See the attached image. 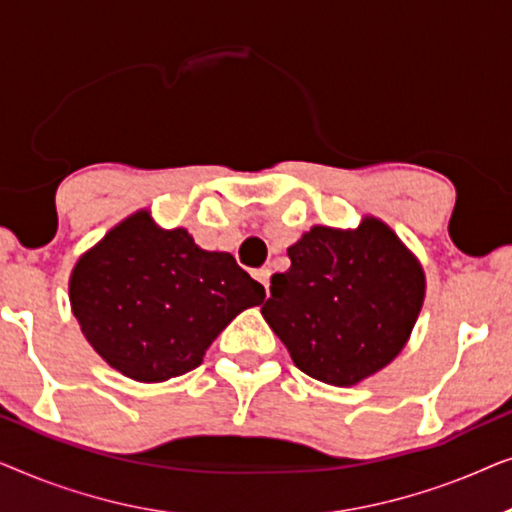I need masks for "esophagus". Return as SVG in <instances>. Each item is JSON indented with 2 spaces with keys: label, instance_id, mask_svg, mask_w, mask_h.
Masks as SVG:
<instances>
[{
  "label": "esophagus",
  "instance_id": "obj_1",
  "mask_svg": "<svg viewBox=\"0 0 512 512\" xmlns=\"http://www.w3.org/2000/svg\"><path fill=\"white\" fill-rule=\"evenodd\" d=\"M254 277L258 279V282H261V284L265 286V293H268V289H270V270H268V268L256 270V272H254Z\"/></svg>",
  "mask_w": 512,
  "mask_h": 512
}]
</instances>
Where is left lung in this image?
Wrapping results in <instances>:
<instances>
[{
    "instance_id": "left-lung-1",
    "label": "left lung",
    "mask_w": 512,
    "mask_h": 512,
    "mask_svg": "<svg viewBox=\"0 0 512 512\" xmlns=\"http://www.w3.org/2000/svg\"><path fill=\"white\" fill-rule=\"evenodd\" d=\"M291 268L272 275L265 321L314 380L352 387L401 354L424 303L415 254L387 223L314 226L289 247Z\"/></svg>"
}]
</instances>
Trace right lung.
<instances>
[{
  "label": "right lung",
  "instance_id": "obj_1",
  "mask_svg": "<svg viewBox=\"0 0 512 512\" xmlns=\"http://www.w3.org/2000/svg\"><path fill=\"white\" fill-rule=\"evenodd\" d=\"M263 298V286L233 256L200 249L186 228L156 226L146 209L111 228L69 277L86 340L137 382L198 368L216 335Z\"/></svg>",
  "mask_w": 512,
  "mask_h": 512
}]
</instances>
